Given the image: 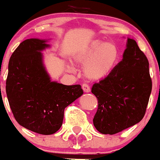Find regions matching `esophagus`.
Returning <instances> with one entry per match:
<instances>
[{
  "label": "esophagus",
  "instance_id": "1",
  "mask_svg": "<svg viewBox=\"0 0 160 160\" xmlns=\"http://www.w3.org/2000/svg\"><path fill=\"white\" fill-rule=\"evenodd\" d=\"M82 88L83 89V91L84 92H90V88H89V86L88 84H86V83H83L82 85Z\"/></svg>",
  "mask_w": 160,
  "mask_h": 160
}]
</instances>
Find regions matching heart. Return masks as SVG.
I'll return each mask as SVG.
<instances>
[{
  "label": "heart",
  "instance_id": "1",
  "mask_svg": "<svg viewBox=\"0 0 160 160\" xmlns=\"http://www.w3.org/2000/svg\"><path fill=\"white\" fill-rule=\"evenodd\" d=\"M119 58V49L111 42L95 40L76 55L75 59L84 64L83 73L89 80H101L110 74Z\"/></svg>",
  "mask_w": 160,
  "mask_h": 160
}]
</instances>
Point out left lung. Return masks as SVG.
I'll use <instances>...</instances> for the list:
<instances>
[{
  "mask_svg": "<svg viewBox=\"0 0 160 160\" xmlns=\"http://www.w3.org/2000/svg\"><path fill=\"white\" fill-rule=\"evenodd\" d=\"M152 86L147 56L135 40L128 38L122 61L92 86L91 92L98 101L95 128L103 134H114L140 122L146 114Z\"/></svg>",
  "mask_w": 160,
  "mask_h": 160,
  "instance_id": "1",
  "label": "left lung"
}]
</instances>
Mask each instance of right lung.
<instances>
[{
    "mask_svg": "<svg viewBox=\"0 0 160 160\" xmlns=\"http://www.w3.org/2000/svg\"><path fill=\"white\" fill-rule=\"evenodd\" d=\"M46 40L21 42L10 58L6 92L16 122L32 132L49 135L61 128L64 108L82 96L80 84L52 82L42 63Z\"/></svg>",
    "mask_w": 160,
    "mask_h": 160,
    "instance_id": "1",
    "label": "right lung"
}]
</instances>
